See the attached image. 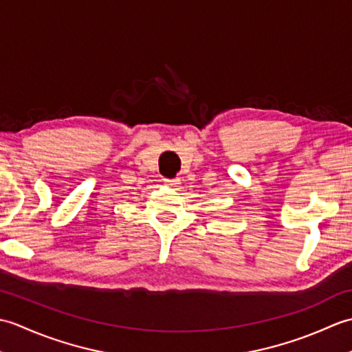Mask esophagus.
I'll return each instance as SVG.
<instances>
[{
	"label": "esophagus",
	"instance_id": "34e87169",
	"mask_svg": "<svg viewBox=\"0 0 352 352\" xmlns=\"http://www.w3.org/2000/svg\"><path fill=\"white\" fill-rule=\"evenodd\" d=\"M164 183L170 186V188H177V184H180L178 183V180H175V178H164Z\"/></svg>",
	"mask_w": 352,
	"mask_h": 352
}]
</instances>
